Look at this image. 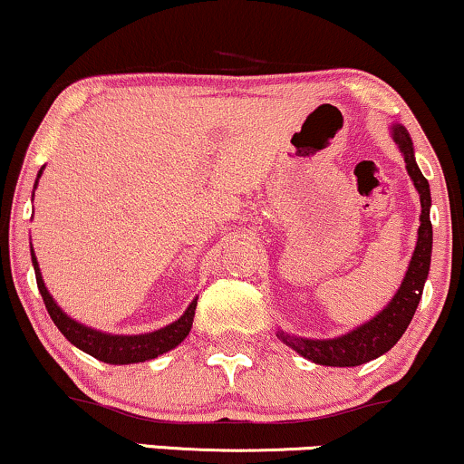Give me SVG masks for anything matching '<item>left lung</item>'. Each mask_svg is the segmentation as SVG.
Here are the masks:
<instances>
[{"label":"left lung","mask_w":464,"mask_h":464,"mask_svg":"<svg viewBox=\"0 0 464 464\" xmlns=\"http://www.w3.org/2000/svg\"><path fill=\"white\" fill-rule=\"evenodd\" d=\"M392 137L401 148L404 162H407V171L411 175L415 188L420 192L421 216H420V231H418V246H415L411 263H409L407 274L401 289L392 302L385 306L374 319L357 327V330L344 334L340 338L332 340H310L297 338L289 334L278 332V338L295 349L297 353L306 357L314 363H324V366H360L374 360V357L388 353L401 336L411 324L415 308H418L421 291L428 269H430V252H432V225H430V188L428 181L415 164L413 143L409 132L402 126L392 128Z\"/></svg>","instance_id":"obj_1"}]
</instances>
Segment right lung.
Returning a JSON list of instances; mask_svg holds the SVG:
<instances>
[{"label": "right lung", "instance_id": "add662e5", "mask_svg": "<svg viewBox=\"0 0 464 464\" xmlns=\"http://www.w3.org/2000/svg\"><path fill=\"white\" fill-rule=\"evenodd\" d=\"M40 173H43V169H40ZM32 263H34V272H36L40 295H43L44 306L49 310L53 324L57 325V330H60L63 336L74 344V347L85 351V353L96 357V360L107 362V363H134V362L154 360V357L167 353V351H171L173 347H178L181 340L188 336L192 327V316H195L197 300L190 304L188 310H186L175 324L162 327V330L151 332V334H139V336H113V334H102V332L92 330V327L76 324V321L70 319L66 313H62V308L53 302L51 293L46 291L34 250H32Z\"/></svg>", "mask_w": 464, "mask_h": 464}]
</instances>
